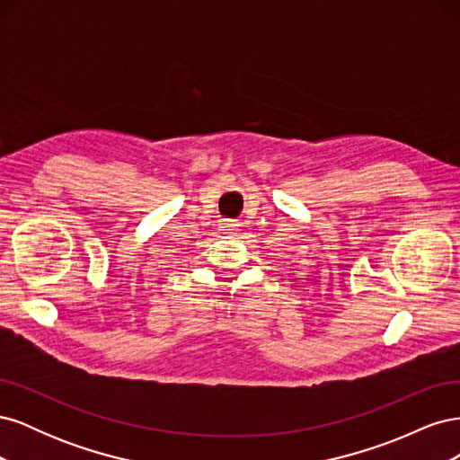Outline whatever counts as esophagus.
Returning a JSON list of instances; mask_svg holds the SVG:
<instances>
[{"label": "esophagus", "instance_id": "34e87169", "mask_svg": "<svg viewBox=\"0 0 460 460\" xmlns=\"http://www.w3.org/2000/svg\"><path fill=\"white\" fill-rule=\"evenodd\" d=\"M234 226L232 220H222V230H234Z\"/></svg>", "mask_w": 460, "mask_h": 460}]
</instances>
